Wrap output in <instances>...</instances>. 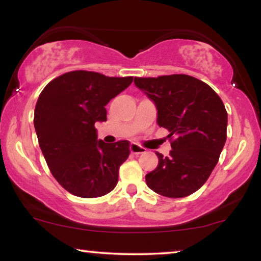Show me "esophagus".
<instances>
[{"mask_svg": "<svg viewBox=\"0 0 261 261\" xmlns=\"http://www.w3.org/2000/svg\"><path fill=\"white\" fill-rule=\"evenodd\" d=\"M129 149H130V153H133V154H141V153L146 152V149L144 147H141V146H139L138 144H130L129 146Z\"/></svg>", "mask_w": 261, "mask_h": 261, "instance_id": "esophagus-1", "label": "esophagus"}]
</instances>
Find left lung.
Here are the masks:
<instances>
[{
  "label": "left lung",
  "instance_id": "1",
  "mask_svg": "<svg viewBox=\"0 0 261 261\" xmlns=\"http://www.w3.org/2000/svg\"><path fill=\"white\" fill-rule=\"evenodd\" d=\"M134 84L154 103L156 123L172 140L169 156L155 153L158 166L146 174V184L171 198L194 194L209 178L226 144L228 116L222 99L188 74L135 77Z\"/></svg>",
  "mask_w": 261,
  "mask_h": 261
}]
</instances>
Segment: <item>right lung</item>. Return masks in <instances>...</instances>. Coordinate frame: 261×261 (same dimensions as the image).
Returning <instances> with one entry per match:
<instances>
[{
    "mask_svg": "<svg viewBox=\"0 0 261 261\" xmlns=\"http://www.w3.org/2000/svg\"><path fill=\"white\" fill-rule=\"evenodd\" d=\"M132 82L133 77L71 71L49 82L39 96L34 110L39 146L53 177L70 194L101 197L116 187L129 142L99 140L95 123L107 121L106 106Z\"/></svg>",
    "mask_w": 261,
    "mask_h": 261,
    "instance_id": "right-lung-1",
    "label": "right lung"
}]
</instances>
